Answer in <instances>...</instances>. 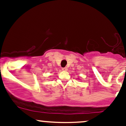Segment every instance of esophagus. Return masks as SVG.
<instances>
[{
  "mask_svg": "<svg viewBox=\"0 0 126 126\" xmlns=\"http://www.w3.org/2000/svg\"><path fill=\"white\" fill-rule=\"evenodd\" d=\"M62 70H63V71H67V67L62 68Z\"/></svg>",
  "mask_w": 126,
  "mask_h": 126,
  "instance_id": "obj_1",
  "label": "esophagus"
}]
</instances>
